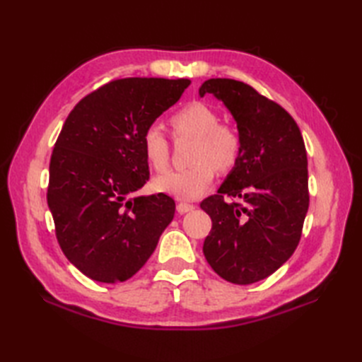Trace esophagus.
Instances as JSON below:
<instances>
[{
    "label": "esophagus",
    "instance_id": "obj_1",
    "mask_svg": "<svg viewBox=\"0 0 362 362\" xmlns=\"http://www.w3.org/2000/svg\"><path fill=\"white\" fill-rule=\"evenodd\" d=\"M196 209V206L193 204H188V202H179L177 204V213L180 214H185L188 211H193Z\"/></svg>",
    "mask_w": 362,
    "mask_h": 362
}]
</instances>
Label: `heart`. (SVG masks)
<instances>
[{"instance_id":"b5f03b06","label":"heart","mask_w":362,"mask_h":362,"mask_svg":"<svg viewBox=\"0 0 362 362\" xmlns=\"http://www.w3.org/2000/svg\"><path fill=\"white\" fill-rule=\"evenodd\" d=\"M171 126L177 136H193L189 152L191 165L174 169L153 180L160 193L183 201L202 196L218 171H230L240 160L243 141L238 130L230 124H221L218 112L209 104L189 103L171 117ZM141 148L148 163L156 171H163L169 160V143L158 124H151L141 135Z\"/></svg>"}]
</instances>
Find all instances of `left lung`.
<instances>
[{
  "label": "left lung",
  "mask_w": 362,
  "mask_h": 362,
  "mask_svg": "<svg viewBox=\"0 0 362 362\" xmlns=\"http://www.w3.org/2000/svg\"><path fill=\"white\" fill-rule=\"evenodd\" d=\"M206 93L232 113L243 149L218 193L201 204L213 222L204 255L224 280L250 284L286 263L302 236L310 205L303 136L281 105L247 83L209 79L199 88Z\"/></svg>",
  "instance_id": "1"
}]
</instances>
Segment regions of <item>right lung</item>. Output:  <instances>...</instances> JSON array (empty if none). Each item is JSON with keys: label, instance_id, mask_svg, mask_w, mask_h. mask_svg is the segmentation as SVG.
Here are the masks:
<instances>
[{"label": "right lung", "instance_id": "add662e5", "mask_svg": "<svg viewBox=\"0 0 362 362\" xmlns=\"http://www.w3.org/2000/svg\"><path fill=\"white\" fill-rule=\"evenodd\" d=\"M189 83L117 79L81 99L68 115L54 144L46 197L60 249L88 279H130L173 221L175 202L169 196H135L149 180L141 135Z\"/></svg>", "mask_w": 362, "mask_h": 362}]
</instances>
